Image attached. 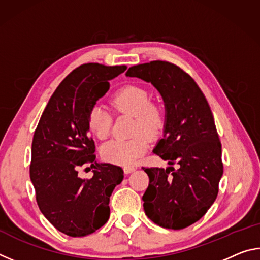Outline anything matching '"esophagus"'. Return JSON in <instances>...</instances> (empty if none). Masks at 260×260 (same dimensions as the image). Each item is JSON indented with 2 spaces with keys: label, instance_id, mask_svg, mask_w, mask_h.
I'll use <instances>...</instances> for the list:
<instances>
[{
  "label": "esophagus",
  "instance_id": "34e87169",
  "mask_svg": "<svg viewBox=\"0 0 260 260\" xmlns=\"http://www.w3.org/2000/svg\"><path fill=\"white\" fill-rule=\"evenodd\" d=\"M133 171H135V167L134 166H125L124 167V172L126 174H129V173L133 172Z\"/></svg>",
  "mask_w": 260,
  "mask_h": 260
}]
</instances>
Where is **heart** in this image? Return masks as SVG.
I'll return each instance as SVG.
<instances>
[{"mask_svg":"<svg viewBox=\"0 0 260 260\" xmlns=\"http://www.w3.org/2000/svg\"><path fill=\"white\" fill-rule=\"evenodd\" d=\"M112 107L119 113L135 117L134 138L129 140H111L101 149L103 159L116 165L128 166L148 150L149 139H155L164 128L165 118L157 105L151 104L150 95L142 87L126 86L113 95ZM89 129L104 140L110 135L112 127V113L102 104H95L88 113Z\"/></svg>","mask_w":260,"mask_h":260,"instance_id":"obj_1","label":"heart"}]
</instances>
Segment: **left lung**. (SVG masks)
<instances>
[{
    "label": "left lung",
    "mask_w": 260,
    "mask_h": 260,
    "mask_svg": "<svg viewBox=\"0 0 260 260\" xmlns=\"http://www.w3.org/2000/svg\"><path fill=\"white\" fill-rule=\"evenodd\" d=\"M126 76L150 82L165 104L164 134L152 151L170 166L142 167L149 177L144 212L160 227L183 230L199 221L218 195L223 165L213 114L193 79L172 63L134 65Z\"/></svg>",
    "instance_id": "obj_1"
}]
</instances>
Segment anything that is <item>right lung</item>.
Masks as SVG:
<instances>
[{
  "instance_id": "add662e5",
  "label": "right lung",
  "mask_w": 260,
  "mask_h": 260,
  "mask_svg": "<svg viewBox=\"0 0 260 260\" xmlns=\"http://www.w3.org/2000/svg\"><path fill=\"white\" fill-rule=\"evenodd\" d=\"M126 65H80L57 87L34 132L29 177L39 209L52 226L72 237L89 235L108 221L114 187L124 179L121 167L95 160L88 113L109 90V81ZM89 162L91 179L77 169Z\"/></svg>"
}]
</instances>
